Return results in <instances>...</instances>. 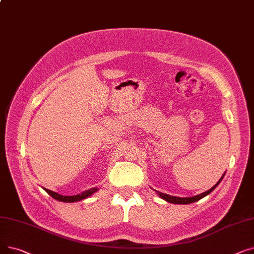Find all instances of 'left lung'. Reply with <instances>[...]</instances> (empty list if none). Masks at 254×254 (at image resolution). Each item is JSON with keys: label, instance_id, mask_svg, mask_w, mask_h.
Wrapping results in <instances>:
<instances>
[{"label": "left lung", "instance_id": "8db88e82", "mask_svg": "<svg viewBox=\"0 0 254 254\" xmlns=\"http://www.w3.org/2000/svg\"><path fill=\"white\" fill-rule=\"evenodd\" d=\"M224 175H225V173L221 176V178L218 180V182H217L214 186H213L212 189H210L209 190H207V191H205V192H203V193H199V194H197V195H194V196H190V197H180V196H174V195H170V194H167V193L159 192V191H156V190H155V192H156V194H157L158 196H161L163 199H165V201H167V202H169V203H172V204H182V205L191 204V203L197 202L198 199H201V198L205 197L206 195H208L209 193H211L213 190H214L217 188V186H218V184L221 182V180L223 179Z\"/></svg>", "mask_w": 254, "mask_h": 254}]
</instances>
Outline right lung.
I'll list each match as a JSON object with an SVG mask.
<instances>
[{
	"mask_svg": "<svg viewBox=\"0 0 254 254\" xmlns=\"http://www.w3.org/2000/svg\"><path fill=\"white\" fill-rule=\"evenodd\" d=\"M49 195H51L53 198L58 199V201L60 202H64V203H74V202H79V201H82V199L84 198H87L88 196H90L92 193H95L96 191H98L99 190L98 189H90L88 190H85L81 193L79 194H76V195H62L58 192H55L52 190H46V189H43Z\"/></svg>",
	"mask_w": 254,
	"mask_h": 254,
	"instance_id": "right-lung-1",
	"label": "right lung"
}]
</instances>
